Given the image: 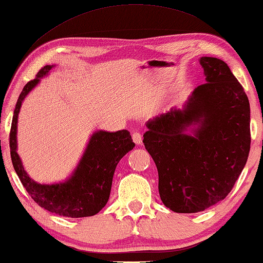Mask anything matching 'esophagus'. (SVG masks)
<instances>
[{
    "label": "esophagus",
    "instance_id": "34e87169",
    "mask_svg": "<svg viewBox=\"0 0 263 263\" xmlns=\"http://www.w3.org/2000/svg\"><path fill=\"white\" fill-rule=\"evenodd\" d=\"M132 139H133V141H135L136 145H140L141 142H142V136H141V133H140V132L132 133Z\"/></svg>",
    "mask_w": 263,
    "mask_h": 263
}]
</instances>
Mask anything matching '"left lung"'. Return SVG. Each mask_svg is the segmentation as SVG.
<instances>
[{
    "instance_id": "1",
    "label": "left lung",
    "mask_w": 263,
    "mask_h": 263,
    "mask_svg": "<svg viewBox=\"0 0 263 263\" xmlns=\"http://www.w3.org/2000/svg\"><path fill=\"white\" fill-rule=\"evenodd\" d=\"M207 83L183 110L148 122L144 145L159 173L162 202L176 213H199L231 192L251 148L250 102L226 62L201 57ZM198 125L193 136L185 135Z\"/></svg>"
}]
</instances>
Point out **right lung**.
Segmentation results:
<instances>
[{
	"label": "right lung",
	"mask_w": 263,
	"mask_h": 263,
	"mask_svg": "<svg viewBox=\"0 0 263 263\" xmlns=\"http://www.w3.org/2000/svg\"><path fill=\"white\" fill-rule=\"evenodd\" d=\"M51 65L41 68L36 77L22 90L13 111L10 130V154L16 174L31 198L40 207L65 217H87L98 214L106 206L110 195L112 177L119 160L136 146L130 132L98 131L90 138L88 146L77 169L69 180L60 184H39L28 177L17 154V121L24 98L35 87L40 78L49 72Z\"/></svg>",
	"instance_id": "obj_1"
}]
</instances>
